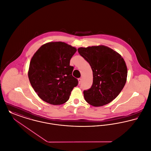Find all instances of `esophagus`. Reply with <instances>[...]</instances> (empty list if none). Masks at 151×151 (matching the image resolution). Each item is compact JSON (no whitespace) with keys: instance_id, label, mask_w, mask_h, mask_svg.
I'll list each match as a JSON object with an SVG mask.
<instances>
[{"instance_id":"34e87169","label":"esophagus","mask_w":151,"mask_h":151,"mask_svg":"<svg viewBox=\"0 0 151 151\" xmlns=\"http://www.w3.org/2000/svg\"><path fill=\"white\" fill-rule=\"evenodd\" d=\"M81 80H82L81 78H79V79H78V81H79V84L81 83Z\"/></svg>"}]
</instances>
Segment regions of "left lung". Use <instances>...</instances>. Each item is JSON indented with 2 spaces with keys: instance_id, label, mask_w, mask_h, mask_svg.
Wrapping results in <instances>:
<instances>
[{
  "instance_id": "left-lung-1",
  "label": "left lung",
  "mask_w": 151,
  "mask_h": 151,
  "mask_svg": "<svg viewBox=\"0 0 151 151\" xmlns=\"http://www.w3.org/2000/svg\"><path fill=\"white\" fill-rule=\"evenodd\" d=\"M78 51L93 72V84L83 92L86 101L94 106L109 103L119 95L127 81L128 71L124 59L103 45L80 47Z\"/></svg>"
}]
</instances>
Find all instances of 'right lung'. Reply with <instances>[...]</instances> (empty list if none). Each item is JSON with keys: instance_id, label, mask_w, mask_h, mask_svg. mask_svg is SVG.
Here are the masks:
<instances>
[{"instance_id": "obj_1", "label": "right lung", "mask_w": 151, "mask_h": 151, "mask_svg": "<svg viewBox=\"0 0 151 151\" xmlns=\"http://www.w3.org/2000/svg\"><path fill=\"white\" fill-rule=\"evenodd\" d=\"M75 47L62 42L42 45L34 53L29 63L28 76L38 96L50 104L67 102L78 79L72 75L70 65Z\"/></svg>"}]
</instances>
